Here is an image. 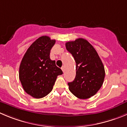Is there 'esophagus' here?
Masks as SVG:
<instances>
[{"label": "esophagus", "mask_w": 127, "mask_h": 127, "mask_svg": "<svg viewBox=\"0 0 127 127\" xmlns=\"http://www.w3.org/2000/svg\"><path fill=\"white\" fill-rule=\"evenodd\" d=\"M61 69H62V71H64V66H63V67H61Z\"/></svg>", "instance_id": "1"}]
</instances>
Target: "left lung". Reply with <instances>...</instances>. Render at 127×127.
Here are the masks:
<instances>
[{"instance_id": "left-lung-1", "label": "left lung", "mask_w": 127, "mask_h": 127, "mask_svg": "<svg viewBox=\"0 0 127 127\" xmlns=\"http://www.w3.org/2000/svg\"><path fill=\"white\" fill-rule=\"evenodd\" d=\"M76 61V77L67 83L70 92L80 99L95 95L103 83L104 66L96 51L86 39L78 38L66 43Z\"/></svg>"}]
</instances>
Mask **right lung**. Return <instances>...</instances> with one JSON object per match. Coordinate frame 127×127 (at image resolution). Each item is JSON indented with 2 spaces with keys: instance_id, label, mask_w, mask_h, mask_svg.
Listing matches in <instances>:
<instances>
[{
  "instance_id": "add662e5",
  "label": "right lung",
  "mask_w": 127,
  "mask_h": 127,
  "mask_svg": "<svg viewBox=\"0 0 127 127\" xmlns=\"http://www.w3.org/2000/svg\"><path fill=\"white\" fill-rule=\"evenodd\" d=\"M55 42L48 36L40 37L31 45L21 61L19 80L25 92L35 98L49 94L58 76L63 74L49 56Z\"/></svg>"
}]
</instances>
